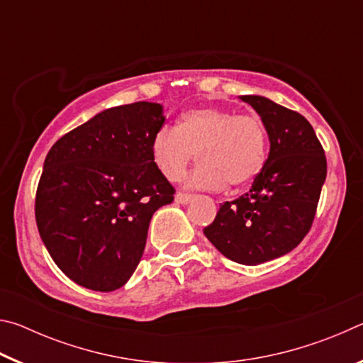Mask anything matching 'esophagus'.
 Segmentation results:
<instances>
[{
  "mask_svg": "<svg viewBox=\"0 0 363 363\" xmlns=\"http://www.w3.org/2000/svg\"><path fill=\"white\" fill-rule=\"evenodd\" d=\"M190 200H192V195H189V194H181V192H177V194H176V203L187 205V203H190Z\"/></svg>",
  "mask_w": 363,
  "mask_h": 363,
  "instance_id": "1",
  "label": "esophagus"
}]
</instances>
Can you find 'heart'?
Returning a JSON list of instances; mask_svg holds the SVG:
<instances>
[{
	"mask_svg": "<svg viewBox=\"0 0 363 363\" xmlns=\"http://www.w3.org/2000/svg\"><path fill=\"white\" fill-rule=\"evenodd\" d=\"M163 176L179 181L196 152L199 167L184 179L189 189L216 190L227 182L245 186L261 173L267 157V131L256 115L205 107L189 110L177 126H163L150 144Z\"/></svg>",
	"mask_w": 363,
	"mask_h": 363,
	"instance_id": "1",
	"label": "heart"
}]
</instances>
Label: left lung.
Masks as SVG:
<instances>
[{
    "instance_id": "obj_1",
    "label": "left lung",
    "mask_w": 363,
    "mask_h": 363,
    "mask_svg": "<svg viewBox=\"0 0 363 363\" xmlns=\"http://www.w3.org/2000/svg\"><path fill=\"white\" fill-rule=\"evenodd\" d=\"M261 116L270 149L240 199L220 205L203 233L225 257L245 266L290 253L309 232L327 177V158L303 115L262 96H240Z\"/></svg>"
}]
</instances>
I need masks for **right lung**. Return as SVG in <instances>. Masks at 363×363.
<instances>
[{
    "label": "right lung",
    "mask_w": 363,
    "mask_h": 363,
    "mask_svg": "<svg viewBox=\"0 0 363 363\" xmlns=\"http://www.w3.org/2000/svg\"><path fill=\"white\" fill-rule=\"evenodd\" d=\"M163 123L162 104L112 107L46 155L36 225L52 261L75 284L113 291L136 270L153 213L174 200L150 150Z\"/></svg>",
    "instance_id": "1"
}]
</instances>
